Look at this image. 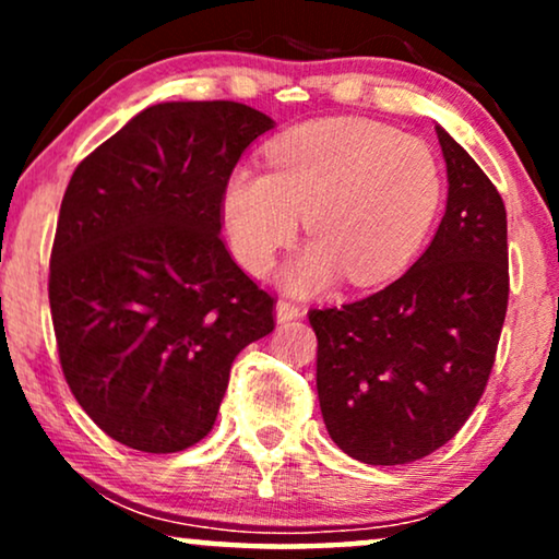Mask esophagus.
<instances>
[{
	"mask_svg": "<svg viewBox=\"0 0 559 559\" xmlns=\"http://www.w3.org/2000/svg\"><path fill=\"white\" fill-rule=\"evenodd\" d=\"M302 310L297 308V305L287 302V300H280L277 305H274V318H277V323H289V320L300 318Z\"/></svg>",
	"mask_w": 559,
	"mask_h": 559,
	"instance_id": "esophagus-1",
	"label": "esophagus"
}]
</instances>
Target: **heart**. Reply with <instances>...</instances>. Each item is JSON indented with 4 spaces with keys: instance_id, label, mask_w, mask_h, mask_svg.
<instances>
[{
    "instance_id": "heart-1",
    "label": "heart",
    "mask_w": 559,
    "mask_h": 559,
    "mask_svg": "<svg viewBox=\"0 0 559 559\" xmlns=\"http://www.w3.org/2000/svg\"><path fill=\"white\" fill-rule=\"evenodd\" d=\"M266 167L228 175L221 216L234 257L259 277L305 216L312 241L282 272L297 295L323 293L343 274L356 287L394 277L425 243L442 201L432 150L366 119L297 127L266 147Z\"/></svg>"
}]
</instances>
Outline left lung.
<instances>
[{
    "mask_svg": "<svg viewBox=\"0 0 559 559\" xmlns=\"http://www.w3.org/2000/svg\"><path fill=\"white\" fill-rule=\"evenodd\" d=\"M435 129L448 203L430 247L379 293L310 310L328 435L369 465L419 461L461 430L507 318V209L476 159Z\"/></svg>",
    "mask_w": 559,
    "mask_h": 559,
    "instance_id": "1",
    "label": "left lung"
}]
</instances>
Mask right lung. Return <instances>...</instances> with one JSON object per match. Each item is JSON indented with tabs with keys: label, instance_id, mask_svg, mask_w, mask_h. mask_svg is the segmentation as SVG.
<instances>
[{
	"label": "right lung",
	"instance_id": "add662e5",
	"mask_svg": "<svg viewBox=\"0 0 559 559\" xmlns=\"http://www.w3.org/2000/svg\"><path fill=\"white\" fill-rule=\"evenodd\" d=\"M274 119L236 102L142 109L75 167L50 257L60 366L121 445L178 453L216 423L272 297L221 241V193Z\"/></svg>",
	"mask_w": 559,
	"mask_h": 559
}]
</instances>
